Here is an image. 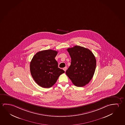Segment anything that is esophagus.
<instances>
[{
	"label": "esophagus",
	"instance_id": "1",
	"mask_svg": "<svg viewBox=\"0 0 125 125\" xmlns=\"http://www.w3.org/2000/svg\"><path fill=\"white\" fill-rule=\"evenodd\" d=\"M67 67H64V68H63V70L65 71V72H66V70H67Z\"/></svg>",
	"mask_w": 125,
	"mask_h": 125
}]
</instances>
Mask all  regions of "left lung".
<instances>
[{
  "label": "left lung",
  "mask_w": 125,
  "mask_h": 125,
  "mask_svg": "<svg viewBox=\"0 0 125 125\" xmlns=\"http://www.w3.org/2000/svg\"><path fill=\"white\" fill-rule=\"evenodd\" d=\"M71 57V65L66 72L72 82L83 87L90 82L96 68V60L90 50L79 46L67 49Z\"/></svg>",
  "instance_id": "8db88e82"
}]
</instances>
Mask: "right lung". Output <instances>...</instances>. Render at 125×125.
<instances>
[{
  "label": "right lung",
  "instance_id": "add662e5",
  "mask_svg": "<svg viewBox=\"0 0 125 125\" xmlns=\"http://www.w3.org/2000/svg\"><path fill=\"white\" fill-rule=\"evenodd\" d=\"M57 51L47 50L37 52L30 63L31 74L35 82L44 88H49L55 83L60 75L65 72L58 68L55 59Z\"/></svg>",
  "mask_w": 125,
  "mask_h": 125
}]
</instances>
